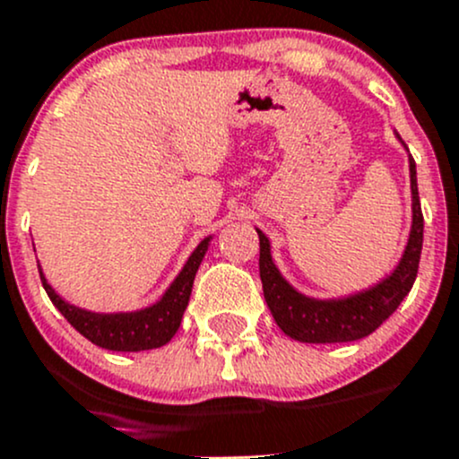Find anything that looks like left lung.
<instances>
[{"label":"left lung","mask_w":459,"mask_h":459,"mask_svg":"<svg viewBox=\"0 0 459 459\" xmlns=\"http://www.w3.org/2000/svg\"><path fill=\"white\" fill-rule=\"evenodd\" d=\"M399 137V134H396ZM401 142V137H399ZM403 143V142H401ZM410 191H412V227L408 246L399 265L385 279L368 290L353 292L347 298L316 299L307 298L281 277L270 255V241L261 230L259 234V273L264 283V298L279 329L299 342H351L377 331L392 313L417 279L423 243V213L419 203L417 169L410 157Z\"/></svg>","instance_id":"8db88e82"}]
</instances>
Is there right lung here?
<instances>
[{
  "label": "right lung",
  "instance_id": "right-lung-1",
  "mask_svg": "<svg viewBox=\"0 0 459 459\" xmlns=\"http://www.w3.org/2000/svg\"><path fill=\"white\" fill-rule=\"evenodd\" d=\"M209 241H212V237H207L204 241L198 243V247L191 252L189 261H186L185 268L180 270V274L173 279V283L167 288V292L161 295L160 302H155L152 307L142 308V311H85V308H78L74 307V304L65 302L58 292L49 286V281L45 279L42 270L40 279L47 295H49V299L54 302V307L58 308L65 316V320H67L78 333L85 335L90 342L99 344V347L103 349H110V351H146V349H157L161 347V344H167L169 340L176 335V331L180 329L182 316H185V308L191 298V288H194L195 273H198L200 264H203V256L204 252H207Z\"/></svg>",
  "mask_w": 459,
  "mask_h": 459
}]
</instances>
